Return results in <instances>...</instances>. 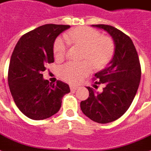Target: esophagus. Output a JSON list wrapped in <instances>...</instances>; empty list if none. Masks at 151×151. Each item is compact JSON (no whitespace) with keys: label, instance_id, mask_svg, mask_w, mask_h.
<instances>
[{"label":"esophagus","instance_id":"obj_1","mask_svg":"<svg viewBox=\"0 0 151 151\" xmlns=\"http://www.w3.org/2000/svg\"><path fill=\"white\" fill-rule=\"evenodd\" d=\"M77 88H78V87L76 86H70V90H71L72 91H75L76 90H77Z\"/></svg>","mask_w":151,"mask_h":151}]
</instances>
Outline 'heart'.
<instances>
[{"instance_id": "b5f03b06", "label": "heart", "mask_w": 151, "mask_h": 151, "mask_svg": "<svg viewBox=\"0 0 151 151\" xmlns=\"http://www.w3.org/2000/svg\"><path fill=\"white\" fill-rule=\"evenodd\" d=\"M65 38H58L53 45L54 57L61 60L66 57L68 42L85 47L84 59L81 63L68 62L60 68V76L69 83H79L92 69H100L110 60L114 52V42L109 36L101 35V32L89 27H82L65 34Z\"/></svg>"}]
</instances>
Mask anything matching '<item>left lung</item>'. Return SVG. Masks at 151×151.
Instances as JSON below:
<instances>
[{"label":"left lung","instance_id":"obj_1","mask_svg":"<svg viewBox=\"0 0 151 151\" xmlns=\"http://www.w3.org/2000/svg\"><path fill=\"white\" fill-rule=\"evenodd\" d=\"M92 26L103 29L112 36L115 52L107 67L93 78L96 84H105L103 91L95 92L87 86L89 97L81 101L80 108L93 121L106 124L117 120L130 107L139 85L141 66L136 49L127 35L112 26Z\"/></svg>","mask_w":151,"mask_h":151}]
</instances>
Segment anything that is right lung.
<instances>
[{
  "label": "right lung",
  "instance_id": "add662e5",
  "mask_svg": "<svg viewBox=\"0 0 151 151\" xmlns=\"http://www.w3.org/2000/svg\"><path fill=\"white\" fill-rule=\"evenodd\" d=\"M69 25L45 24L23 35L12 54L8 82L15 103L25 116L44 120L57 113L69 86L60 80L50 83L42 74L54 62L53 44Z\"/></svg>",
  "mask_w": 151,
  "mask_h": 151
}]
</instances>
